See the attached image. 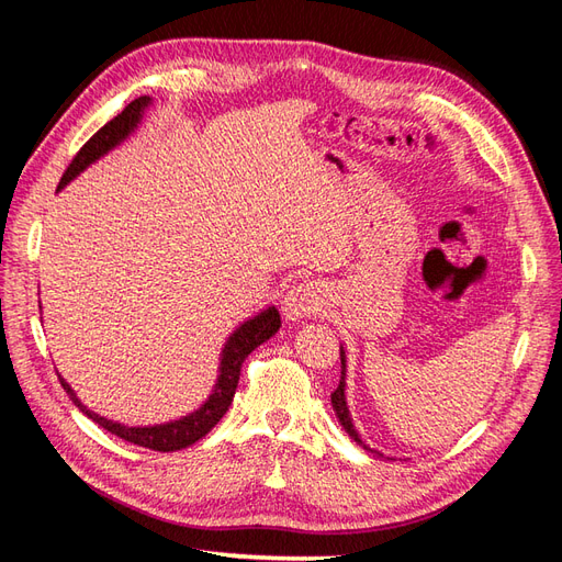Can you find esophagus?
<instances>
[{"label":"esophagus","mask_w":562,"mask_h":562,"mask_svg":"<svg viewBox=\"0 0 562 562\" xmlns=\"http://www.w3.org/2000/svg\"><path fill=\"white\" fill-rule=\"evenodd\" d=\"M281 304H283L285 318H291V321L316 316L323 310V293H321V288L312 281L297 283L285 293Z\"/></svg>","instance_id":"esophagus-1"}]
</instances>
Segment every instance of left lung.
Returning a JSON list of instances; mask_svg holds the SVG:
<instances>
[{
  "mask_svg": "<svg viewBox=\"0 0 562 562\" xmlns=\"http://www.w3.org/2000/svg\"><path fill=\"white\" fill-rule=\"evenodd\" d=\"M339 361H342V378H339V384H337V389L333 391L330 394V401H333V411H335V415H337V419L342 422V427H345V431L356 440V443L359 446H363L366 448V443L363 440L359 438V434H356V429H353V424H351V415H349V407H347V398H345V372H347V359H345V349L339 347ZM366 450H370V448H366ZM372 452V450H370Z\"/></svg>",
  "mask_w": 562,
  "mask_h": 562,
  "instance_id": "obj_1",
  "label": "left lung"
}]
</instances>
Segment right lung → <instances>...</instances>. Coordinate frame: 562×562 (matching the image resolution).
I'll list each match as a JSON object with an SVG mask.
<instances>
[{
    "mask_svg": "<svg viewBox=\"0 0 562 562\" xmlns=\"http://www.w3.org/2000/svg\"><path fill=\"white\" fill-rule=\"evenodd\" d=\"M147 105H149L147 95L135 98L133 103H128L124 108L122 114H116L112 122H108L98 133H93L91 138L87 140V145H83L77 151L72 164L67 166V171L63 173V178L58 182V190H63V187L70 182L75 176H79L89 164H93L95 159L108 155L112 147L122 143L126 135L135 126H138L143 110ZM279 328H281V316H279L277 307H269V310L260 312L258 316H252L246 323H241V326L236 328L234 335L227 339V345L223 349V359H220V375H217L215 389H213V394L209 396V401L203 403L199 411L190 413L187 417H180V419L168 422V424H157V427H124V424L100 417L93 411H89V407L75 396L72 386L67 384L60 375H58V380H60L63 389L67 391V396L72 398V403L79 407L83 415L91 417L98 424V427H103L110 434L128 440V443H133V446L149 448V450H157V452H173V450H182L187 446L196 443L199 438L206 436L215 427V424L223 419V415L229 411V405H232L236 384H239L241 363L248 359V353L255 347H260L262 342H267V339L274 335Z\"/></svg>",
    "mask_w": 562,
    "mask_h": 562,
    "instance_id": "add662e5",
    "label": "right lung"
}]
</instances>
